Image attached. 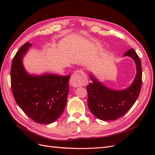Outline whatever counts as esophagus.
Returning a JSON list of instances; mask_svg holds the SVG:
<instances>
[{"label":"esophagus","mask_w":155,"mask_h":155,"mask_svg":"<svg viewBox=\"0 0 155 155\" xmlns=\"http://www.w3.org/2000/svg\"><path fill=\"white\" fill-rule=\"evenodd\" d=\"M87 83V78L83 70H78L74 72L70 80V85L73 87H78L85 85Z\"/></svg>","instance_id":"esophagus-1"}]
</instances>
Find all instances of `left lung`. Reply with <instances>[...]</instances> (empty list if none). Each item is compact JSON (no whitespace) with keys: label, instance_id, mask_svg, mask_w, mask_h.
Returning <instances> with one entry per match:
<instances>
[{"label":"left lung","instance_id":"left-lung-1","mask_svg":"<svg viewBox=\"0 0 155 155\" xmlns=\"http://www.w3.org/2000/svg\"><path fill=\"white\" fill-rule=\"evenodd\" d=\"M124 56H129L134 59L137 70L133 84L127 88L122 91L112 90L90 75L92 83L87 87L88 106L92 113L101 120H115L123 116L137 101L141 90V60L133 48L126 51Z\"/></svg>","mask_w":155,"mask_h":155}]
</instances>
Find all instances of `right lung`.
I'll list each match as a JSON object with an SVG mask.
<instances>
[{
    "label": "right lung",
    "instance_id": "add662e5",
    "mask_svg": "<svg viewBox=\"0 0 155 155\" xmlns=\"http://www.w3.org/2000/svg\"><path fill=\"white\" fill-rule=\"evenodd\" d=\"M31 46L29 43L22 45L12 60V93L17 105L29 118L36 123L48 124L57 120L64 109L70 76L28 74L23 67L22 58Z\"/></svg>",
    "mask_w": 155,
    "mask_h": 155
}]
</instances>
